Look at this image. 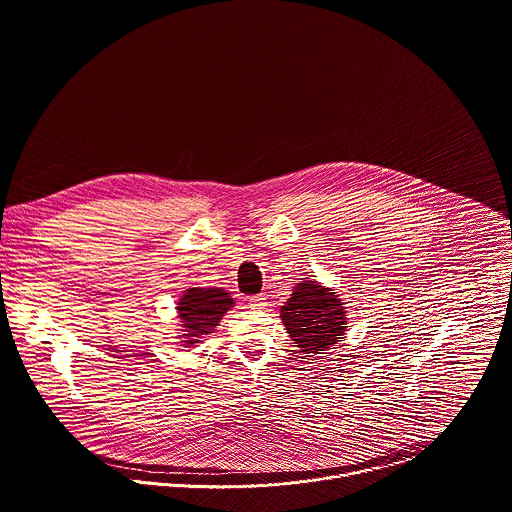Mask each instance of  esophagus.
<instances>
[{
  "label": "esophagus",
  "mask_w": 512,
  "mask_h": 512,
  "mask_svg": "<svg viewBox=\"0 0 512 512\" xmlns=\"http://www.w3.org/2000/svg\"><path fill=\"white\" fill-rule=\"evenodd\" d=\"M249 307L253 311H265L267 309V299L263 295H253V297H249Z\"/></svg>",
  "instance_id": "obj_1"
}]
</instances>
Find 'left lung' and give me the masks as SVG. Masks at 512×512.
I'll return each mask as SVG.
<instances>
[{"label":"left lung","instance_id":"obj_1","mask_svg":"<svg viewBox=\"0 0 512 512\" xmlns=\"http://www.w3.org/2000/svg\"><path fill=\"white\" fill-rule=\"evenodd\" d=\"M280 318L299 353L328 351L343 341L347 332V307L340 293L309 278L295 284L280 309Z\"/></svg>","mask_w":512,"mask_h":512}]
</instances>
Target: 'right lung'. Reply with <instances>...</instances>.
Here are the masks:
<instances>
[{"instance_id":"right-lung-1","label":"right lung","mask_w":512,"mask_h":512,"mask_svg":"<svg viewBox=\"0 0 512 512\" xmlns=\"http://www.w3.org/2000/svg\"><path fill=\"white\" fill-rule=\"evenodd\" d=\"M234 307V297L222 288H188L176 301L180 340L186 349L215 332L222 317Z\"/></svg>"}]
</instances>
